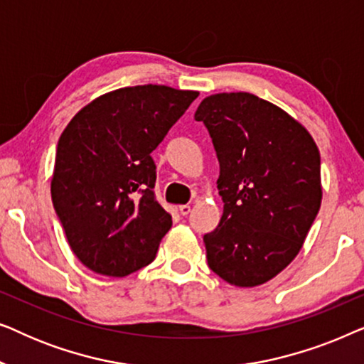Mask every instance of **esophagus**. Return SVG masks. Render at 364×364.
Wrapping results in <instances>:
<instances>
[{
    "instance_id": "obj_1",
    "label": "esophagus",
    "mask_w": 364,
    "mask_h": 364,
    "mask_svg": "<svg viewBox=\"0 0 364 364\" xmlns=\"http://www.w3.org/2000/svg\"><path fill=\"white\" fill-rule=\"evenodd\" d=\"M178 212H181V215H188V213H191V205H188V203H183V205L178 207Z\"/></svg>"
}]
</instances>
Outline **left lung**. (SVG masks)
Returning <instances> with one entry per match:
<instances>
[{
    "label": "left lung",
    "mask_w": 364,
    "mask_h": 364,
    "mask_svg": "<svg viewBox=\"0 0 364 364\" xmlns=\"http://www.w3.org/2000/svg\"><path fill=\"white\" fill-rule=\"evenodd\" d=\"M215 147L223 213L203 235L207 263L257 287L298 255L321 203L320 152L301 124L248 92L208 96L196 111Z\"/></svg>",
    "instance_id": "8db88e82"
}]
</instances>
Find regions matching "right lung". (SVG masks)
Returning <instances> with one entry per match:
<instances>
[{"label":"right lung","instance_id":"1","mask_svg":"<svg viewBox=\"0 0 364 364\" xmlns=\"http://www.w3.org/2000/svg\"><path fill=\"white\" fill-rule=\"evenodd\" d=\"M198 92L122 87L87 104L58 142L51 197L74 255L92 272L126 277L156 258L172 215L159 205L151 152Z\"/></svg>","mask_w":364,"mask_h":364}]
</instances>
